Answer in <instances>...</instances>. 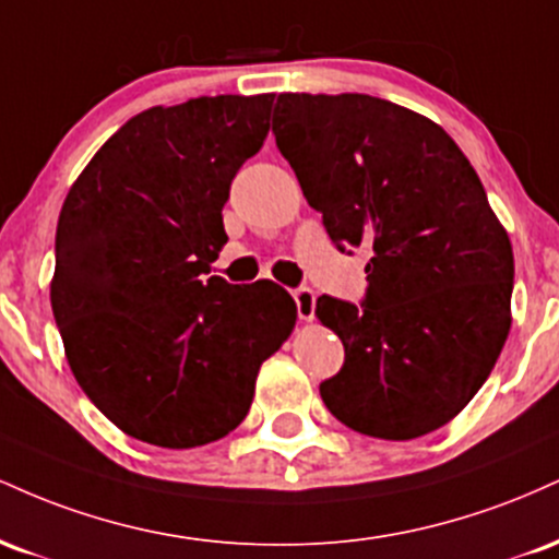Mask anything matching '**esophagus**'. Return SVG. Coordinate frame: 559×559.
Here are the masks:
<instances>
[{
	"label": "esophagus",
	"mask_w": 559,
	"mask_h": 559,
	"mask_svg": "<svg viewBox=\"0 0 559 559\" xmlns=\"http://www.w3.org/2000/svg\"><path fill=\"white\" fill-rule=\"evenodd\" d=\"M294 301H297L299 320L310 323V320L316 318V292H312V288H297V292H294Z\"/></svg>",
	"instance_id": "esophagus-1"
}]
</instances>
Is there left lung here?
Here are the masks:
<instances>
[{"label": "left lung", "instance_id": "8db88e82", "mask_svg": "<svg viewBox=\"0 0 559 559\" xmlns=\"http://www.w3.org/2000/svg\"><path fill=\"white\" fill-rule=\"evenodd\" d=\"M273 133L331 241L373 249L362 310L318 299L344 344L325 407L386 441L447 426L512 325V243L471 159L426 115L368 94H281Z\"/></svg>", "mask_w": 559, "mask_h": 559}]
</instances>
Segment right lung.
Listing matches in <instances>:
<instances>
[{
    "label": "right lung",
    "instance_id": "1",
    "mask_svg": "<svg viewBox=\"0 0 559 559\" xmlns=\"http://www.w3.org/2000/svg\"><path fill=\"white\" fill-rule=\"evenodd\" d=\"M273 94L199 96L139 112L70 186L49 299L70 370L107 420L191 449L247 418L262 362L297 325L273 281L207 275L223 204L258 155Z\"/></svg>",
    "mask_w": 559,
    "mask_h": 559
}]
</instances>
